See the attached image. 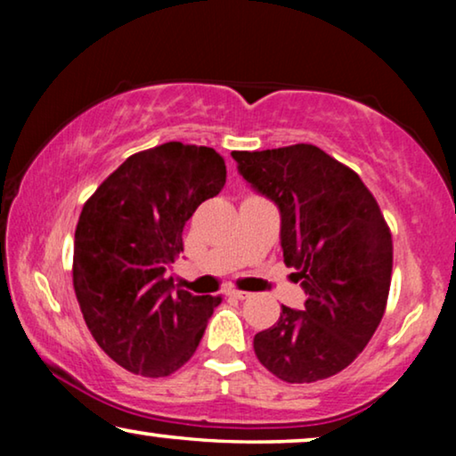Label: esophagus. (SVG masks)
<instances>
[{
  "label": "esophagus",
  "instance_id": "obj_1",
  "mask_svg": "<svg viewBox=\"0 0 456 456\" xmlns=\"http://www.w3.org/2000/svg\"><path fill=\"white\" fill-rule=\"evenodd\" d=\"M226 295H228V297H234V298H239V301H245V298L251 297V295H248V292H245V290H236V289L228 290Z\"/></svg>",
  "mask_w": 456,
  "mask_h": 456
}]
</instances>
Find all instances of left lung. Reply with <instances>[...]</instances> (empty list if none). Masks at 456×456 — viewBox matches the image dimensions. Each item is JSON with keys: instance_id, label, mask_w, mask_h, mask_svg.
<instances>
[{"instance_id": "8db88e82", "label": "left lung", "mask_w": 456, "mask_h": 456, "mask_svg": "<svg viewBox=\"0 0 456 456\" xmlns=\"http://www.w3.org/2000/svg\"><path fill=\"white\" fill-rule=\"evenodd\" d=\"M232 158L280 208L284 261L307 292L303 311L282 305L280 320L255 334V354L282 382L332 378L359 357L384 317L388 224L359 174L320 147L298 142Z\"/></svg>"}]
</instances>
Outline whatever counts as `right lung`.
Masks as SVG:
<instances>
[{
  "label": "right lung",
  "mask_w": 456,
  "mask_h": 456,
  "mask_svg": "<svg viewBox=\"0 0 456 456\" xmlns=\"http://www.w3.org/2000/svg\"><path fill=\"white\" fill-rule=\"evenodd\" d=\"M224 183L226 164L216 149L172 141L130 155L80 211L74 292L93 338L130 373L178 371L222 301L174 292L166 270L183 253L184 224Z\"/></svg>",
  "instance_id": "1"
}]
</instances>
